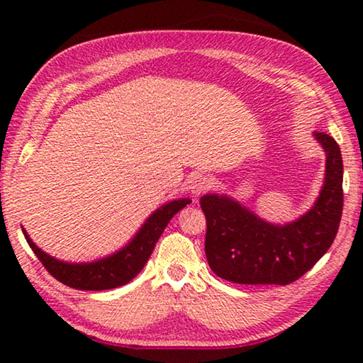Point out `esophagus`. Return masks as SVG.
Here are the masks:
<instances>
[{
    "mask_svg": "<svg viewBox=\"0 0 363 363\" xmlns=\"http://www.w3.org/2000/svg\"><path fill=\"white\" fill-rule=\"evenodd\" d=\"M213 186V181L210 176L206 174H195L192 179H190V192L195 196L205 194L206 190H210Z\"/></svg>",
    "mask_w": 363,
    "mask_h": 363,
    "instance_id": "obj_1",
    "label": "esophagus"
}]
</instances>
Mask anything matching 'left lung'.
Here are the masks:
<instances>
[{
  "mask_svg": "<svg viewBox=\"0 0 363 363\" xmlns=\"http://www.w3.org/2000/svg\"><path fill=\"white\" fill-rule=\"evenodd\" d=\"M314 139L325 152L323 186L311 210L274 224L225 194H206L205 253L218 277L243 285H288L304 275L333 243L342 213L340 145L323 133Z\"/></svg>",
  "mask_w": 363,
  "mask_h": 363,
  "instance_id": "8db88e82",
  "label": "left lung"
}]
</instances>
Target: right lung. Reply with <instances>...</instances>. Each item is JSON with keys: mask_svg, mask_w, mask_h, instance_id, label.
<instances>
[{"mask_svg": "<svg viewBox=\"0 0 363 363\" xmlns=\"http://www.w3.org/2000/svg\"><path fill=\"white\" fill-rule=\"evenodd\" d=\"M190 201H192L190 199L171 200L157 208L125 247L112 255L89 262H67L56 259L36 247L26 229H22V232L30 248L33 250V253L38 256L43 266L54 279L62 281L67 286L77 288V290H112V288L126 285L144 269L164 227L168 225L171 218L184 206H187Z\"/></svg>", "mask_w": 363, "mask_h": 363, "instance_id": "1", "label": "right lung"}]
</instances>
